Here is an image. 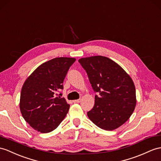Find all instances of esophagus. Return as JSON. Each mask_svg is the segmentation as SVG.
I'll list each match as a JSON object with an SVG mask.
<instances>
[{"label":"esophagus","mask_w":161,"mask_h":161,"mask_svg":"<svg viewBox=\"0 0 161 161\" xmlns=\"http://www.w3.org/2000/svg\"><path fill=\"white\" fill-rule=\"evenodd\" d=\"M81 101V99H78V100H73V102L74 103H79Z\"/></svg>","instance_id":"34e87169"}]
</instances>
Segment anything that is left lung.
Listing matches in <instances>:
<instances>
[{"label":"left lung","instance_id":"8db88e82","mask_svg":"<svg viewBox=\"0 0 161 161\" xmlns=\"http://www.w3.org/2000/svg\"><path fill=\"white\" fill-rule=\"evenodd\" d=\"M95 92V104L87 113L97 126L113 130L123 125L135 110V86L130 75L111 58L92 56L78 60Z\"/></svg>","mask_w":161,"mask_h":161}]
</instances>
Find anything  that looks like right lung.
Returning a JSON list of instances; mask_svg holds the SVG:
<instances>
[{
  "mask_svg": "<svg viewBox=\"0 0 161 161\" xmlns=\"http://www.w3.org/2000/svg\"><path fill=\"white\" fill-rule=\"evenodd\" d=\"M75 58L57 57L35 69L22 85L19 109L25 120L42 133L54 130L65 118L69 105L64 97H57Z\"/></svg>",
  "mask_w": 161,
  "mask_h": 161,
  "instance_id": "1",
  "label": "right lung"
}]
</instances>
